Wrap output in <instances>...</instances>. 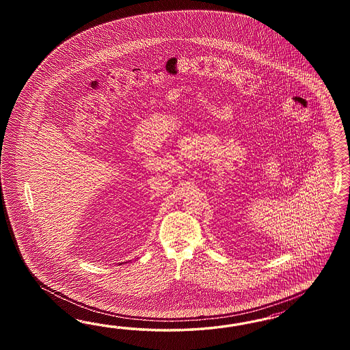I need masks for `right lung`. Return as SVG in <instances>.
I'll return each mask as SVG.
<instances>
[{
  "label": "right lung",
  "mask_w": 350,
  "mask_h": 350,
  "mask_svg": "<svg viewBox=\"0 0 350 350\" xmlns=\"http://www.w3.org/2000/svg\"><path fill=\"white\" fill-rule=\"evenodd\" d=\"M120 265H122V263H120Z\"/></svg>",
  "instance_id": "obj_1"
}]
</instances>
